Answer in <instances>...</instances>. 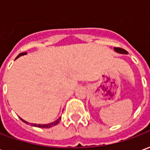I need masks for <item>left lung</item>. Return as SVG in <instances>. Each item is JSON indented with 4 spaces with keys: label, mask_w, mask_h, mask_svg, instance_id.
Instances as JSON below:
<instances>
[{
    "label": "left lung",
    "mask_w": 150,
    "mask_h": 150,
    "mask_svg": "<svg viewBox=\"0 0 150 150\" xmlns=\"http://www.w3.org/2000/svg\"><path fill=\"white\" fill-rule=\"evenodd\" d=\"M114 50L116 52L119 53V54H127L128 52L126 51L125 50L122 49V48H119V47H114Z\"/></svg>",
    "instance_id": "left-lung-1"
}]
</instances>
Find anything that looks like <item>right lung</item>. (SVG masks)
<instances>
[{
  "label": "right lung",
  "instance_id": "obj_1",
  "mask_svg": "<svg viewBox=\"0 0 150 150\" xmlns=\"http://www.w3.org/2000/svg\"><path fill=\"white\" fill-rule=\"evenodd\" d=\"M26 54H27L26 52H23V53H21V54H19L17 56L16 59H18V58H19V57H21V56ZM20 119H21L24 123L27 124V125H30L34 126V127H38V128H45V129H48V128H51V127H53V126L57 125H58V124L59 123V121H60L61 117H59V119H57L56 120H54V121H53V122L49 123V124H46V125H37V124H32V123H29V122H27V121H25V120H23L22 118H21V117H20Z\"/></svg>",
  "mask_w": 150,
  "mask_h": 150
}]
</instances>
